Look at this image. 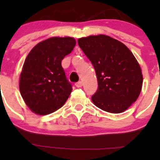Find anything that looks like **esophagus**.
Listing matches in <instances>:
<instances>
[{"label":"esophagus","instance_id":"34e87169","mask_svg":"<svg viewBox=\"0 0 160 160\" xmlns=\"http://www.w3.org/2000/svg\"><path fill=\"white\" fill-rule=\"evenodd\" d=\"M75 85L77 88H81V87L83 86V83H82L81 81H79V82H77V83H76Z\"/></svg>","mask_w":160,"mask_h":160}]
</instances>
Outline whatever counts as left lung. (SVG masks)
<instances>
[{"label": "left lung", "mask_w": 160, "mask_h": 160, "mask_svg": "<svg viewBox=\"0 0 160 160\" xmlns=\"http://www.w3.org/2000/svg\"><path fill=\"white\" fill-rule=\"evenodd\" d=\"M78 45L94 67L98 88L92 101L101 110L122 113L138 98L143 77L132 52L121 42L104 35L78 39Z\"/></svg>", "instance_id": "left-lung-1"}]
</instances>
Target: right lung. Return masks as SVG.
I'll list each match as a JSON object with an SVG mask.
<instances>
[{"label":"right lung","mask_w":160,"mask_h":160,"mask_svg":"<svg viewBox=\"0 0 160 160\" xmlns=\"http://www.w3.org/2000/svg\"><path fill=\"white\" fill-rule=\"evenodd\" d=\"M76 45L71 37H52L38 43L28 53L20 75L19 89L30 110L40 115L63 106L72 85L61 65Z\"/></svg>","instance_id":"obj_1"}]
</instances>
